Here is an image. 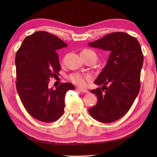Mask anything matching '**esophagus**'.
Returning a JSON list of instances; mask_svg holds the SVG:
<instances>
[{
	"instance_id": "esophagus-1",
	"label": "esophagus",
	"mask_w": 157,
	"mask_h": 157,
	"mask_svg": "<svg viewBox=\"0 0 157 157\" xmlns=\"http://www.w3.org/2000/svg\"><path fill=\"white\" fill-rule=\"evenodd\" d=\"M77 90H78V91L81 92H84V93H87V92H88L87 90L83 89V88H77Z\"/></svg>"
}]
</instances>
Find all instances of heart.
I'll return each instance as SVG.
<instances>
[{"mask_svg":"<svg viewBox=\"0 0 157 157\" xmlns=\"http://www.w3.org/2000/svg\"><path fill=\"white\" fill-rule=\"evenodd\" d=\"M82 52H93L96 55L95 52L91 50H84ZM69 79L73 84L79 86H85L86 82L90 80L91 76L90 75H84L82 73H73L69 76Z\"/></svg>","mask_w":157,"mask_h":157,"instance_id":"heart-1","label":"heart"}]
</instances>
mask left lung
<instances>
[{
	"label": "left lung",
	"instance_id": "8db88e82",
	"mask_svg": "<svg viewBox=\"0 0 157 157\" xmlns=\"http://www.w3.org/2000/svg\"><path fill=\"white\" fill-rule=\"evenodd\" d=\"M88 45L111 51L107 63L94 82L102 85V89L90 90L98 102L88 112L100 122L111 123L122 117L137 97L144 55L138 40L125 32L111 33Z\"/></svg>",
	"mask_w": 157,
	"mask_h": 157
}]
</instances>
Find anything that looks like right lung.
I'll return each instance as SVG.
<instances>
[{
	"label": "right lung",
	"instance_id": "right-lung-1",
	"mask_svg": "<svg viewBox=\"0 0 157 157\" xmlns=\"http://www.w3.org/2000/svg\"><path fill=\"white\" fill-rule=\"evenodd\" d=\"M62 40L44 31L26 37L16 53V88L26 111L39 121L51 123L64 113L65 96L74 90L70 83L48 88L50 79L61 70L56 51L67 47Z\"/></svg>",
	"mask_w": 157,
	"mask_h": 157
}]
</instances>
